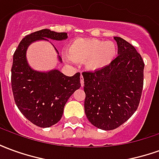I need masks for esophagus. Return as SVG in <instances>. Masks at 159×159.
Instances as JSON below:
<instances>
[{
    "instance_id": "obj_1",
    "label": "esophagus",
    "mask_w": 159,
    "mask_h": 159,
    "mask_svg": "<svg viewBox=\"0 0 159 159\" xmlns=\"http://www.w3.org/2000/svg\"><path fill=\"white\" fill-rule=\"evenodd\" d=\"M80 83H81L82 87H83V85H84V79H83V75H81V77H80Z\"/></svg>"
}]
</instances>
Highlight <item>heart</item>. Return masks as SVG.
<instances>
[{
    "label": "heart",
    "instance_id": "1",
    "mask_svg": "<svg viewBox=\"0 0 159 159\" xmlns=\"http://www.w3.org/2000/svg\"><path fill=\"white\" fill-rule=\"evenodd\" d=\"M70 59L85 61L90 70H100L109 66L116 59L117 48L112 42L99 39L79 38L74 40L67 49Z\"/></svg>",
    "mask_w": 159,
    "mask_h": 159
}]
</instances>
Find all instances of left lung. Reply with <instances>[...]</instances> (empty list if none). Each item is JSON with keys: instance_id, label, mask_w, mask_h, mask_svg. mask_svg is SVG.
Segmentation results:
<instances>
[{"instance_id": "8db88e82", "label": "left lung", "mask_w": 159, "mask_h": 159, "mask_svg": "<svg viewBox=\"0 0 159 159\" xmlns=\"http://www.w3.org/2000/svg\"><path fill=\"white\" fill-rule=\"evenodd\" d=\"M117 56L110 66L100 70L83 72L84 111L98 129L111 130L134 113L143 89L144 62L134 47L115 36Z\"/></svg>"}]
</instances>
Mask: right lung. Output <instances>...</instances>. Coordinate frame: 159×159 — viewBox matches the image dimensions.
<instances>
[{
  "instance_id": "obj_1",
  "label": "right lung",
  "mask_w": 159,
  "mask_h": 159,
  "mask_svg": "<svg viewBox=\"0 0 159 159\" xmlns=\"http://www.w3.org/2000/svg\"><path fill=\"white\" fill-rule=\"evenodd\" d=\"M67 37L66 32L41 30L26 36L13 54L11 83L15 103L27 119L41 128L52 126L61 119L67 100L81 87L80 73L67 76L57 69L49 71L32 69L26 58L27 48L36 41H65ZM53 48L61 63L58 50Z\"/></svg>"
}]
</instances>
